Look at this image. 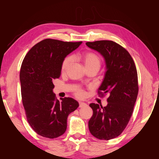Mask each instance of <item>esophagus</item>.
Returning <instances> with one entry per match:
<instances>
[{
  "label": "esophagus",
  "mask_w": 159,
  "mask_h": 159,
  "mask_svg": "<svg viewBox=\"0 0 159 159\" xmlns=\"http://www.w3.org/2000/svg\"><path fill=\"white\" fill-rule=\"evenodd\" d=\"M88 106V104H86L84 102H80V107L82 108V107H87Z\"/></svg>",
  "instance_id": "1"
}]
</instances>
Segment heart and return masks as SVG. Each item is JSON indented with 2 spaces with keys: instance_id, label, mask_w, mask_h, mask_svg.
<instances>
[{
  "instance_id": "b5f03b06",
  "label": "heart",
  "mask_w": 159,
  "mask_h": 159,
  "mask_svg": "<svg viewBox=\"0 0 159 159\" xmlns=\"http://www.w3.org/2000/svg\"><path fill=\"white\" fill-rule=\"evenodd\" d=\"M82 60L84 63V65L85 66L86 69L89 68H99L100 65H101V60L99 57L96 55L94 53L92 52H88L84 54L82 57ZM73 62V57L68 56L66 57V58L64 60L63 62H62L61 65V70L63 71H66L69 68V67L71 66V64ZM84 92L83 91L80 90L77 92V96L81 98L84 96Z\"/></svg>"
}]
</instances>
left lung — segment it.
<instances>
[{"mask_svg":"<svg viewBox=\"0 0 159 159\" xmlns=\"http://www.w3.org/2000/svg\"><path fill=\"white\" fill-rule=\"evenodd\" d=\"M86 45L103 57L106 71L99 95H109L105 107L89 105L93 113L88 127L95 137L109 140L123 132L132 115L139 91L136 66L129 53L116 42L99 40Z\"/></svg>","mask_w":159,"mask_h":159,"instance_id":"1","label":"left lung"}]
</instances>
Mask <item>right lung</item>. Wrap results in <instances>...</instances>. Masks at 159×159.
<instances>
[{
  "label": "right lung",
  "mask_w": 159,
  "mask_h": 159,
  "mask_svg": "<svg viewBox=\"0 0 159 159\" xmlns=\"http://www.w3.org/2000/svg\"><path fill=\"white\" fill-rule=\"evenodd\" d=\"M81 44L45 39L34 46L22 61V103L30 125L42 137L54 139L63 134L69 114L79 107L73 98L56 99L53 81L60 78L65 57Z\"/></svg>",
  "instance_id": "right-lung-1"
}]
</instances>
